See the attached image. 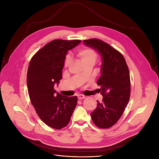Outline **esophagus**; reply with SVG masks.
<instances>
[{"instance_id": "1", "label": "esophagus", "mask_w": 159, "mask_h": 159, "mask_svg": "<svg viewBox=\"0 0 159 159\" xmlns=\"http://www.w3.org/2000/svg\"><path fill=\"white\" fill-rule=\"evenodd\" d=\"M78 98L80 100H82V99L85 98V96H84L83 95H78Z\"/></svg>"}]
</instances>
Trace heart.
Masks as SVG:
<instances>
[{
    "instance_id": "b5f03b06",
    "label": "heart",
    "mask_w": 159,
    "mask_h": 159,
    "mask_svg": "<svg viewBox=\"0 0 159 159\" xmlns=\"http://www.w3.org/2000/svg\"><path fill=\"white\" fill-rule=\"evenodd\" d=\"M76 54L78 56L84 64L87 63H94L97 59V53L93 50L89 48H81L78 49L76 52ZM71 58L70 56H67L64 61V66L68 67L70 64Z\"/></svg>"
}]
</instances>
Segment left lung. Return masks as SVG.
Segmentation results:
<instances>
[{
  "label": "left lung",
  "instance_id": "left-lung-1",
  "mask_svg": "<svg viewBox=\"0 0 159 159\" xmlns=\"http://www.w3.org/2000/svg\"><path fill=\"white\" fill-rule=\"evenodd\" d=\"M102 56L101 76L97 84L101 86L103 102L97 101V107L91 113L96 126L107 129L116 123L123 115L129 101L131 81L128 66L123 56L103 41L95 39L84 40Z\"/></svg>",
  "mask_w": 159,
  "mask_h": 159
}]
</instances>
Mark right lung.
<instances>
[{
	"label": "right lung",
	"mask_w": 159,
	"mask_h": 159,
	"mask_svg": "<svg viewBox=\"0 0 159 159\" xmlns=\"http://www.w3.org/2000/svg\"><path fill=\"white\" fill-rule=\"evenodd\" d=\"M80 40H54L34 55L27 72V87L30 102L36 113L48 126L60 129L67 126L76 107L78 98L56 92L68 51Z\"/></svg>",
	"instance_id": "right-lung-1"
}]
</instances>
